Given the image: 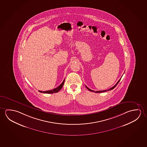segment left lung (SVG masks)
<instances>
[{"label":"left lung","instance_id":"obj_1","mask_svg":"<svg viewBox=\"0 0 147 147\" xmlns=\"http://www.w3.org/2000/svg\"><path fill=\"white\" fill-rule=\"evenodd\" d=\"M121 79H120L119 80V81H117V83H116V84L114 85V86L112 87H111V88H110L109 89H107V90H101V91H94V90H91V89H90L89 88H88L86 86V87L87 88V89L88 90H89V91H91V92H95V93H101V92H106V91H109V90H112L113 89H114L115 87L117 86V84L119 83V82L120 81V80H121Z\"/></svg>","mask_w":147,"mask_h":147}]
</instances>
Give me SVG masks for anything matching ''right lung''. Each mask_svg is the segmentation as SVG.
Here are the masks:
<instances>
[{"label":"right lung","instance_id":"1","mask_svg":"<svg viewBox=\"0 0 147 147\" xmlns=\"http://www.w3.org/2000/svg\"><path fill=\"white\" fill-rule=\"evenodd\" d=\"M64 81H65V79L63 80V81L62 82V83H61V84L59 86L57 87L56 88L53 89V90H47V91H39L40 92H41V93H49H49H56V92H58L60 91V90L62 88L63 85H64Z\"/></svg>","mask_w":147,"mask_h":147}]
</instances>
